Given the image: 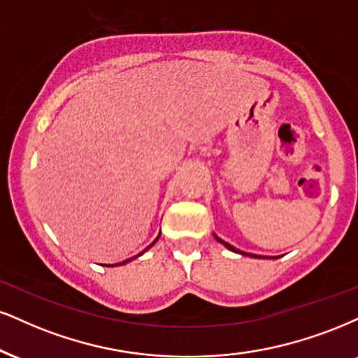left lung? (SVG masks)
I'll return each mask as SVG.
<instances>
[{
    "label": "left lung",
    "instance_id": "8db88e82",
    "mask_svg": "<svg viewBox=\"0 0 358 358\" xmlns=\"http://www.w3.org/2000/svg\"><path fill=\"white\" fill-rule=\"evenodd\" d=\"M214 237H215V239H217V241L220 242V244H224V245H226L229 250H232V252H239V254H242V255H250V257H259V255H252V254H245V252H241V250H239V249H236V247H234V245H231V244H227V242H224L222 239H219V237H217V236H214Z\"/></svg>",
    "mask_w": 358,
    "mask_h": 358
}]
</instances>
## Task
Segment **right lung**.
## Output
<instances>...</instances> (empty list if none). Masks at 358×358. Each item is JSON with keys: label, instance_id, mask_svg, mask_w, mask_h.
Masks as SVG:
<instances>
[{"label": "right lung", "instance_id": "right-lung-1", "mask_svg": "<svg viewBox=\"0 0 358 358\" xmlns=\"http://www.w3.org/2000/svg\"><path fill=\"white\" fill-rule=\"evenodd\" d=\"M157 239H159V237H157ZM157 239H156V241H154V242H152V244H151V245H149V247H152L154 244H156V242H157ZM149 247H148V249H149ZM148 249H145V250H148ZM141 254H143V252H141ZM141 254H139V255H141ZM129 260H131V259H127V260H124V262H121V264H126V262H129Z\"/></svg>", "mask_w": 358, "mask_h": 358}]
</instances>
